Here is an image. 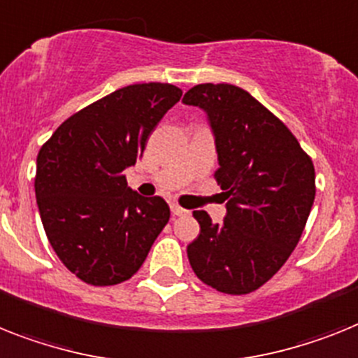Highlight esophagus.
<instances>
[{"mask_svg":"<svg viewBox=\"0 0 358 358\" xmlns=\"http://www.w3.org/2000/svg\"><path fill=\"white\" fill-rule=\"evenodd\" d=\"M171 211H173L174 216H185L187 215V209H184V207H180L178 203H171Z\"/></svg>","mask_w":358,"mask_h":358,"instance_id":"esophagus-1","label":"esophagus"}]
</instances>
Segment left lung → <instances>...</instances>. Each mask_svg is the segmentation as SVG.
I'll list each match as a JSON object with an SVG mask.
<instances>
[{"label":"left lung","mask_w":358,"mask_h":358,"mask_svg":"<svg viewBox=\"0 0 358 358\" xmlns=\"http://www.w3.org/2000/svg\"><path fill=\"white\" fill-rule=\"evenodd\" d=\"M182 101L207 114L220 165L215 178L227 200L222 224L193 211L200 235L187 245L189 264L207 286L245 295L299 244L315 200L313 162L289 129L240 87L202 83Z\"/></svg>","instance_id":"8db88e82"}]
</instances>
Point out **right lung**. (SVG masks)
<instances>
[{
  "label": "right lung",
  "mask_w": 358,
  "mask_h": 358,
  "mask_svg": "<svg viewBox=\"0 0 358 358\" xmlns=\"http://www.w3.org/2000/svg\"><path fill=\"white\" fill-rule=\"evenodd\" d=\"M180 98L169 83L123 87L72 114L38 152L34 189L43 229L80 280H129L169 222L164 198L140 196L123 171L142 158L149 134Z\"/></svg>",
  "instance_id": "right-lung-1"
}]
</instances>
